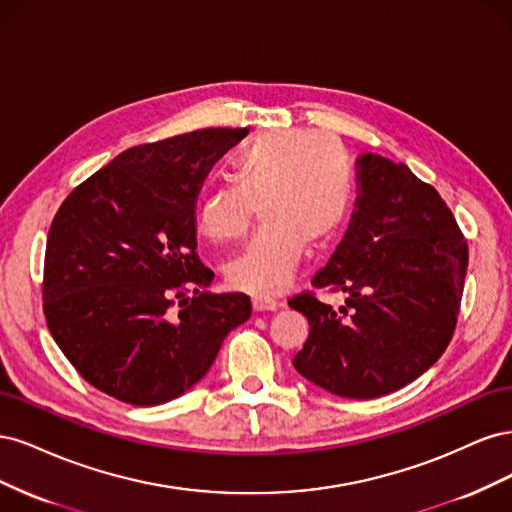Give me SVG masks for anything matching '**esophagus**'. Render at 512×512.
Masks as SVG:
<instances>
[{"label": "esophagus", "instance_id": "obj_1", "mask_svg": "<svg viewBox=\"0 0 512 512\" xmlns=\"http://www.w3.org/2000/svg\"><path fill=\"white\" fill-rule=\"evenodd\" d=\"M252 307L254 312H275L280 303L271 297H260V294H256V297H252Z\"/></svg>", "mask_w": 512, "mask_h": 512}]
</instances>
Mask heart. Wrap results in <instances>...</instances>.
<instances>
[{
	"label": "heart",
	"mask_w": 512,
	"mask_h": 512,
	"mask_svg": "<svg viewBox=\"0 0 512 512\" xmlns=\"http://www.w3.org/2000/svg\"><path fill=\"white\" fill-rule=\"evenodd\" d=\"M235 185L198 203V230L211 241H237L254 209L262 228L226 265L230 286L252 294L282 292L305 247H322L342 228L350 205V166L331 136L273 130L256 136L232 162Z\"/></svg>",
	"instance_id": "obj_1"
}]
</instances>
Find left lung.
Returning a JSON list of instances; mask_svg holds the SVG:
<instances>
[{
  "mask_svg": "<svg viewBox=\"0 0 512 512\" xmlns=\"http://www.w3.org/2000/svg\"><path fill=\"white\" fill-rule=\"evenodd\" d=\"M354 166L348 230L312 280L344 292L346 305L288 301L309 322L292 365L333 395L374 399L425 374L451 342L468 245L440 194L406 164L361 153Z\"/></svg>",
  "mask_w": 512,
  "mask_h": 512,
  "instance_id": "8db88e82",
  "label": "left lung"
}]
</instances>
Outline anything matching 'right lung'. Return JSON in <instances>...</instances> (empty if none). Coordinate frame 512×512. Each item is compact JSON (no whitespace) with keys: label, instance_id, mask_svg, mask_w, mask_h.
Here are the masks:
<instances>
[{"label":"right lung","instance_id":"obj_1","mask_svg":"<svg viewBox=\"0 0 512 512\" xmlns=\"http://www.w3.org/2000/svg\"><path fill=\"white\" fill-rule=\"evenodd\" d=\"M245 134L207 128L132 147L59 207L46 239L44 316L102 393L166 404L207 376L224 337L252 316L247 294L203 290L213 271L196 254L198 194Z\"/></svg>","mask_w":512,"mask_h":512}]
</instances>
